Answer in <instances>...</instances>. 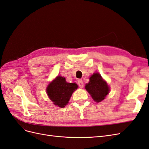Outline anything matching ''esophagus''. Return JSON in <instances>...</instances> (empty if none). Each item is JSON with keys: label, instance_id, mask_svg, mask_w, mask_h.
<instances>
[{"label": "esophagus", "instance_id": "obj_1", "mask_svg": "<svg viewBox=\"0 0 149 149\" xmlns=\"http://www.w3.org/2000/svg\"><path fill=\"white\" fill-rule=\"evenodd\" d=\"M78 84L79 88H82L83 87V86H84V83H83V80H82V79H79V80L78 81Z\"/></svg>", "mask_w": 149, "mask_h": 149}]
</instances>
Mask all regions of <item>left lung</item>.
Masks as SVG:
<instances>
[{"instance_id":"8db88e82","label":"left lung","mask_w":149,"mask_h":149,"mask_svg":"<svg viewBox=\"0 0 149 149\" xmlns=\"http://www.w3.org/2000/svg\"><path fill=\"white\" fill-rule=\"evenodd\" d=\"M85 88L96 102L104 100L109 91L108 85L98 73H94L90 77L89 82L85 86Z\"/></svg>"}]
</instances>
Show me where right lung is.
<instances>
[{
    "mask_svg": "<svg viewBox=\"0 0 149 149\" xmlns=\"http://www.w3.org/2000/svg\"><path fill=\"white\" fill-rule=\"evenodd\" d=\"M77 88L78 85L76 83H67L65 78L58 76L48 85L47 93L54 104L60 107H65L68 103L72 94Z\"/></svg>",
    "mask_w": 149,
    "mask_h": 149,
    "instance_id": "1",
    "label": "right lung"
}]
</instances>
